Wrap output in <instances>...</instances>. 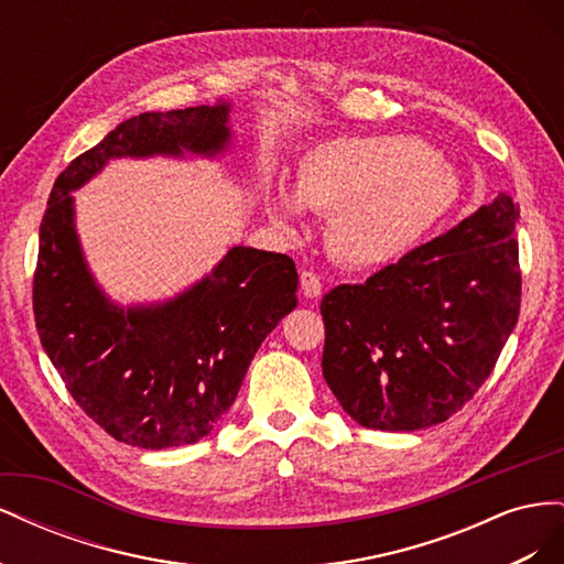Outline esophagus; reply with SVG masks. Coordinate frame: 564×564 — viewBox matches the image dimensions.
I'll list each match as a JSON object with an SVG mask.
<instances>
[{
  "label": "esophagus",
  "mask_w": 564,
  "mask_h": 564,
  "mask_svg": "<svg viewBox=\"0 0 564 564\" xmlns=\"http://www.w3.org/2000/svg\"><path fill=\"white\" fill-rule=\"evenodd\" d=\"M301 292L305 299H317L322 294V280L317 272H313V270L301 272Z\"/></svg>",
  "instance_id": "1"
}]
</instances>
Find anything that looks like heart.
I'll return each instance as SVG.
<instances>
[{
    "mask_svg": "<svg viewBox=\"0 0 564 564\" xmlns=\"http://www.w3.org/2000/svg\"><path fill=\"white\" fill-rule=\"evenodd\" d=\"M296 195L268 202L278 226H296L301 202L334 214L332 251L350 265L395 261L458 202V183L437 152L412 135H344L311 148L296 169Z\"/></svg>",
    "mask_w": 564,
    "mask_h": 564,
    "instance_id": "obj_1",
    "label": "heart"
}]
</instances>
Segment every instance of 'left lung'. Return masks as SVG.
Here are the masks:
<instances>
[{
    "instance_id": "1",
    "label": "left lung",
    "mask_w": 564,
    "mask_h": 564,
    "mask_svg": "<svg viewBox=\"0 0 564 564\" xmlns=\"http://www.w3.org/2000/svg\"><path fill=\"white\" fill-rule=\"evenodd\" d=\"M518 218L501 193L365 284L324 294L322 373L352 421L429 429L487 381L520 315Z\"/></svg>"
}]
</instances>
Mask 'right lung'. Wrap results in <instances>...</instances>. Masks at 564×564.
<instances>
[{"instance_id": "add662e5", "label": "right lung", "mask_w": 564, "mask_h": 564, "mask_svg": "<svg viewBox=\"0 0 564 564\" xmlns=\"http://www.w3.org/2000/svg\"><path fill=\"white\" fill-rule=\"evenodd\" d=\"M228 122L226 100L135 115L67 164L48 195L32 284L42 348L84 414L131 447L193 445L214 431L256 350L296 308L299 272L286 253L232 247L178 296L124 308L91 275L70 193L119 158H216L232 141Z\"/></svg>"}]
</instances>
